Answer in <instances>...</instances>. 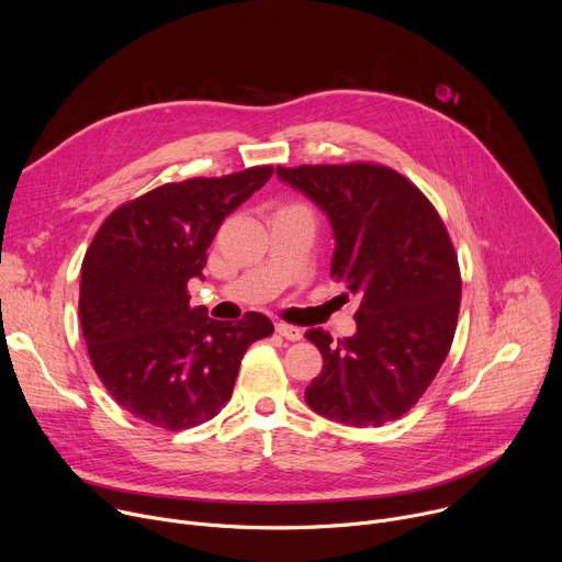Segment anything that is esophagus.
<instances>
[{
	"label": "esophagus",
	"mask_w": 562,
	"mask_h": 562,
	"mask_svg": "<svg viewBox=\"0 0 562 562\" xmlns=\"http://www.w3.org/2000/svg\"><path fill=\"white\" fill-rule=\"evenodd\" d=\"M276 331H278L282 338L291 340V342H295V340H302V329H297V327H293V325H286V323H278V325H276Z\"/></svg>",
	"instance_id": "1"
}]
</instances>
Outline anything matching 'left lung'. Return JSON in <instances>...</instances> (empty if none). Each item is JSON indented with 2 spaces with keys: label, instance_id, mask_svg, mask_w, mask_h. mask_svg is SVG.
<instances>
[{
  "label": "left lung",
  "instance_id": "left-lung-1",
  "mask_svg": "<svg viewBox=\"0 0 562 562\" xmlns=\"http://www.w3.org/2000/svg\"><path fill=\"white\" fill-rule=\"evenodd\" d=\"M327 213L331 278L360 295L356 334L306 331L325 367L306 405L334 423L382 427L405 416L445 362L458 323L460 269L447 228L407 178L378 165L278 167Z\"/></svg>",
  "mask_w": 562,
  "mask_h": 562
}]
</instances>
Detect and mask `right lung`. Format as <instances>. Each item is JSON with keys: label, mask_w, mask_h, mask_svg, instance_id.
<instances>
[{"label": "right lung", "mask_w": 562, "mask_h": 562, "mask_svg": "<svg viewBox=\"0 0 562 562\" xmlns=\"http://www.w3.org/2000/svg\"><path fill=\"white\" fill-rule=\"evenodd\" d=\"M271 173L254 167L157 187L115 209L95 233L82 262L79 323L95 373L135 418L169 431L215 418L247 349L273 334L256 311L217 323L204 306L191 308L187 291L204 278L224 217Z\"/></svg>", "instance_id": "obj_1"}]
</instances>
